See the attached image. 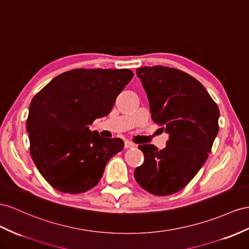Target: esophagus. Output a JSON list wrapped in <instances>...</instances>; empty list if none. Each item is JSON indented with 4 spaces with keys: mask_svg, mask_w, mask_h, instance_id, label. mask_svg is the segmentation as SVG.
<instances>
[{
    "mask_svg": "<svg viewBox=\"0 0 249 249\" xmlns=\"http://www.w3.org/2000/svg\"><path fill=\"white\" fill-rule=\"evenodd\" d=\"M133 147H136V144L135 143H132L131 141H128V140H126L125 141V148H133Z\"/></svg>",
    "mask_w": 249,
    "mask_h": 249,
    "instance_id": "obj_1",
    "label": "esophagus"
}]
</instances>
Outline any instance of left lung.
Instances as JSON below:
<instances>
[{"mask_svg":"<svg viewBox=\"0 0 249 249\" xmlns=\"http://www.w3.org/2000/svg\"><path fill=\"white\" fill-rule=\"evenodd\" d=\"M142 82L151 118L168 133L166 146L139 148L144 162L136 168L139 185L156 196L181 190L201 169L219 132V108L201 83L179 69L165 66L141 67Z\"/></svg>","mask_w":249,"mask_h":249,"instance_id":"8db88e82","label":"left lung"}]
</instances>
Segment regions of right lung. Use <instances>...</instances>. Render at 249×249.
Here are the masks:
<instances>
[{"instance_id": "add662e5", "label": "right lung", "mask_w": 249, "mask_h": 249, "mask_svg": "<svg viewBox=\"0 0 249 249\" xmlns=\"http://www.w3.org/2000/svg\"><path fill=\"white\" fill-rule=\"evenodd\" d=\"M129 69H73L55 76L29 106L30 155L50 185L66 194L94 187L109 159L123 150L119 138L89 130L106 117L132 79Z\"/></svg>"}]
</instances>
